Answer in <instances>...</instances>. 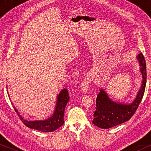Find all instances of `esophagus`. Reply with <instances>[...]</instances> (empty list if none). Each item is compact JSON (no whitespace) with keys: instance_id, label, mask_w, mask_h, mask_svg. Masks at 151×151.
<instances>
[{"instance_id":"1","label":"esophagus","mask_w":151,"mask_h":151,"mask_svg":"<svg viewBox=\"0 0 151 151\" xmlns=\"http://www.w3.org/2000/svg\"><path fill=\"white\" fill-rule=\"evenodd\" d=\"M93 80V77L92 76H88L87 77L84 79L81 85V90L83 91V93H86L88 89V86L91 83V81Z\"/></svg>"}]
</instances>
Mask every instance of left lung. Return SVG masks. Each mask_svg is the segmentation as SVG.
<instances>
[{"label": "left lung", "mask_w": 151, "mask_h": 151, "mask_svg": "<svg viewBox=\"0 0 151 151\" xmlns=\"http://www.w3.org/2000/svg\"><path fill=\"white\" fill-rule=\"evenodd\" d=\"M142 75L141 85L136 98L131 103L116 102L110 98L105 90L101 88L97 95L96 109L94 112L93 123L104 129L115 127L128 121L134 114L144 95L147 83L146 63L141 52L137 56Z\"/></svg>", "instance_id": "8db88e82"}]
</instances>
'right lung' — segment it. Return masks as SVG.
I'll list each match as a JSON object with an SVG mask.
<instances>
[{
  "label": "right lung",
  "mask_w": 151,
  "mask_h": 151,
  "mask_svg": "<svg viewBox=\"0 0 151 151\" xmlns=\"http://www.w3.org/2000/svg\"><path fill=\"white\" fill-rule=\"evenodd\" d=\"M68 101H69V96H68V90L66 88H63L57 95L56 105L53 113L51 114L49 118L45 120H38V121L37 120L36 121H28L27 119H24L18 112L16 107L14 106L13 107L20 120L27 127L30 129H36L45 132H48L56 131L64 124V112H65V107ZM11 103L13 105L12 103Z\"/></svg>",
  "instance_id": "1"
}]
</instances>
